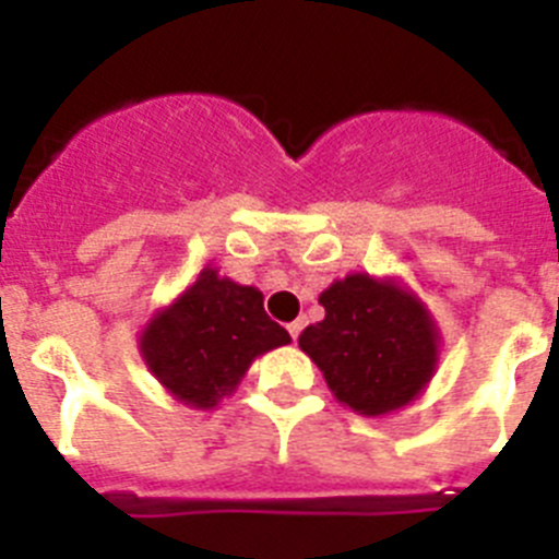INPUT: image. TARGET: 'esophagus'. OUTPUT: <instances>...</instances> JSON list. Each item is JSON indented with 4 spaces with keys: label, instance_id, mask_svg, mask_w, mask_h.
Segmentation results:
<instances>
[{
    "label": "esophagus",
    "instance_id": "esophagus-1",
    "mask_svg": "<svg viewBox=\"0 0 559 559\" xmlns=\"http://www.w3.org/2000/svg\"><path fill=\"white\" fill-rule=\"evenodd\" d=\"M302 328H305V322L302 319H296V322H290L288 324V333H290V338H299V333H302Z\"/></svg>",
    "mask_w": 559,
    "mask_h": 559
}]
</instances>
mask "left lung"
Segmentation results:
<instances>
[{
  "mask_svg": "<svg viewBox=\"0 0 559 559\" xmlns=\"http://www.w3.org/2000/svg\"><path fill=\"white\" fill-rule=\"evenodd\" d=\"M319 305L324 319L305 328L299 347L341 403L374 417L406 406L431 380L437 330L414 296L349 274L330 285Z\"/></svg>",
  "mask_w": 559,
  "mask_h": 559,
  "instance_id": "left-lung-1",
  "label": "left lung"
}]
</instances>
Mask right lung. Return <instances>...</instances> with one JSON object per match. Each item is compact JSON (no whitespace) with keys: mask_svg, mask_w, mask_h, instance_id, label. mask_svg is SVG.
Here are the masks:
<instances>
[{"mask_svg":"<svg viewBox=\"0 0 559 559\" xmlns=\"http://www.w3.org/2000/svg\"><path fill=\"white\" fill-rule=\"evenodd\" d=\"M288 341V330L265 313L260 290L206 269L147 324L142 355L181 403L212 408L240 383L257 355Z\"/></svg>","mask_w":559,"mask_h":559,"instance_id":"right-lung-1","label":"right lung"}]
</instances>
